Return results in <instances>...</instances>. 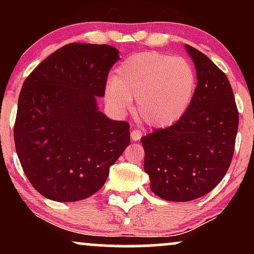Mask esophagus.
<instances>
[{
	"label": "esophagus",
	"instance_id": "esophagus-1",
	"mask_svg": "<svg viewBox=\"0 0 254 254\" xmlns=\"http://www.w3.org/2000/svg\"><path fill=\"white\" fill-rule=\"evenodd\" d=\"M142 135H143V133H142L141 130H132L131 131V139H132V141H139Z\"/></svg>",
	"mask_w": 254,
	"mask_h": 254
}]
</instances>
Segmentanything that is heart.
Returning <instances> with one entry per match:
<instances>
[{
    "instance_id": "1",
    "label": "heart",
    "mask_w": 254,
    "mask_h": 254,
    "mask_svg": "<svg viewBox=\"0 0 254 254\" xmlns=\"http://www.w3.org/2000/svg\"><path fill=\"white\" fill-rule=\"evenodd\" d=\"M197 74L183 57L148 51L127 57L106 87L112 107L127 111L136 98L138 117L150 127H164L183 117L193 100Z\"/></svg>"
}]
</instances>
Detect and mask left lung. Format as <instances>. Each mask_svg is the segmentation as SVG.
<instances>
[{"label":"left lung","mask_w":254,"mask_h":254,"mask_svg":"<svg viewBox=\"0 0 254 254\" xmlns=\"http://www.w3.org/2000/svg\"><path fill=\"white\" fill-rule=\"evenodd\" d=\"M194 62L193 100L179 121L142 137L150 189L170 202L209 193L228 171L234 154L239 112L226 74L208 56L186 44Z\"/></svg>","instance_id":"8db88e82"}]
</instances>
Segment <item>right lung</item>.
I'll list each match as a JSON object with an SVG mask.
<instances>
[{
    "instance_id": "add662e5",
    "label": "right lung",
    "mask_w": 254,
    "mask_h": 254,
    "mask_svg": "<svg viewBox=\"0 0 254 254\" xmlns=\"http://www.w3.org/2000/svg\"><path fill=\"white\" fill-rule=\"evenodd\" d=\"M118 60L113 46L71 43L26 77L14 142L26 177L44 197L76 202L94 194L130 144L129 123L97 107Z\"/></svg>"
}]
</instances>
